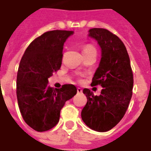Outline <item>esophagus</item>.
<instances>
[{"label":"esophagus","mask_w":151,"mask_h":151,"mask_svg":"<svg viewBox=\"0 0 151 151\" xmlns=\"http://www.w3.org/2000/svg\"><path fill=\"white\" fill-rule=\"evenodd\" d=\"M77 91H78V94H80V93H82V90L81 88H78L77 89Z\"/></svg>","instance_id":"34e87169"}]
</instances>
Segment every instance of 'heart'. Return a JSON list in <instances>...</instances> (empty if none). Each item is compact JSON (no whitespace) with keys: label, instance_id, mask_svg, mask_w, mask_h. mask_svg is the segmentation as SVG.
<instances>
[{"label":"heart","instance_id":"1","mask_svg":"<svg viewBox=\"0 0 151 151\" xmlns=\"http://www.w3.org/2000/svg\"><path fill=\"white\" fill-rule=\"evenodd\" d=\"M91 50H95V48L93 46H91V45L86 46L85 47L83 48V52H88V51H91Z\"/></svg>","mask_w":151,"mask_h":151}]
</instances>
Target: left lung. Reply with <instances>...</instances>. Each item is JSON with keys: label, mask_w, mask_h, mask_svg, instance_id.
<instances>
[{"label": "left lung", "mask_w": 151, "mask_h": 151, "mask_svg": "<svg viewBox=\"0 0 151 151\" xmlns=\"http://www.w3.org/2000/svg\"><path fill=\"white\" fill-rule=\"evenodd\" d=\"M89 37L101 48V60L92 78L91 86L101 85L97 96L83 90L87 103L81 113L83 122L98 132H107L119 123L132 98L133 77L129 54L123 42L106 29L92 28Z\"/></svg>", "instance_id": "left-lung-1"}]
</instances>
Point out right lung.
Masks as SVG:
<instances>
[{
	"label": "right lung",
	"instance_id": "right-lung-1",
	"mask_svg": "<svg viewBox=\"0 0 151 151\" xmlns=\"http://www.w3.org/2000/svg\"><path fill=\"white\" fill-rule=\"evenodd\" d=\"M71 31H47L33 40L25 51L17 74V99L25 122L38 132L56 126L60 110L77 94L72 84L60 89L48 86V78L61 66L63 46Z\"/></svg>",
	"mask_w": 151,
	"mask_h": 151
}]
</instances>
